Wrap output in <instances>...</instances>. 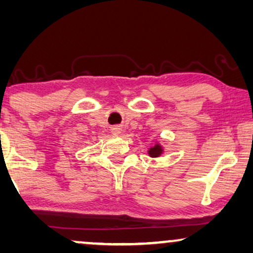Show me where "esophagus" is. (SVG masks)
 I'll return each instance as SVG.
<instances>
[{
    "label": "esophagus",
    "mask_w": 253,
    "mask_h": 253,
    "mask_svg": "<svg viewBox=\"0 0 253 253\" xmlns=\"http://www.w3.org/2000/svg\"><path fill=\"white\" fill-rule=\"evenodd\" d=\"M121 132H122V129H121L120 126H114V127H112V133H113V134H120Z\"/></svg>",
    "instance_id": "34e87169"
}]
</instances>
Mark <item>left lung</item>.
I'll return each instance as SVG.
<instances>
[{"label":"left lung","mask_w":253,"mask_h":253,"mask_svg":"<svg viewBox=\"0 0 253 253\" xmlns=\"http://www.w3.org/2000/svg\"><path fill=\"white\" fill-rule=\"evenodd\" d=\"M162 153V148L159 146V145H155L154 147H152L150 151H148V154L151 155V157H153V158H155V157H159V155H160Z\"/></svg>","instance_id":"1"}]
</instances>
